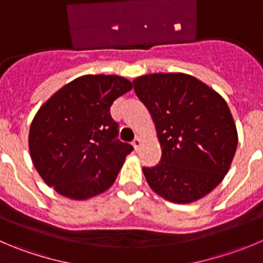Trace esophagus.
Masks as SVG:
<instances>
[{"label": "esophagus", "instance_id": "34e87169", "mask_svg": "<svg viewBox=\"0 0 263 263\" xmlns=\"http://www.w3.org/2000/svg\"><path fill=\"white\" fill-rule=\"evenodd\" d=\"M132 145H134V148H135V151H139V148H140V145H141V139H140L139 136L136 137V139L134 140V141H132Z\"/></svg>", "mask_w": 263, "mask_h": 263}]
</instances>
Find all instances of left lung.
Listing matches in <instances>:
<instances>
[{
	"instance_id": "obj_1",
	"label": "left lung",
	"mask_w": 263,
	"mask_h": 263,
	"mask_svg": "<svg viewBox=\"0 0 263 263\" xmlns=\"http://www.w3.org/2000/svg\"><path fill=\"white\" fill-rule=\"evenodd\" d=\"M134 89L156 124L162 157L143 167L149 187L170 202L191 203L212 192L230 170L237 131L219 93L187 73H149Z\"/></svg>"
}]
</instances>
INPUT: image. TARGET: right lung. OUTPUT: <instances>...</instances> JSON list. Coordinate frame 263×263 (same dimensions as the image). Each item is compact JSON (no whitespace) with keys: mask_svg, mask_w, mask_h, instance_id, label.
Segmentation results:
<instances>
[{"mask_svg":"<svg viewBox=\"0 0 263 263\" xmlns=\"http://www.w3.org/2000/svg\"><path fill=\"white\" fill-rule=\"evenodd\" d=\"M132 89L117 75H84L39 109L28 146L36 170L49 187L71 200H87L112 185L131 144L118 140L112 102Z\"/></svg>","mask_w":263,"mask_h":263,"instance_id":"right-lung-1","label":"right lung"}]
</instances>
